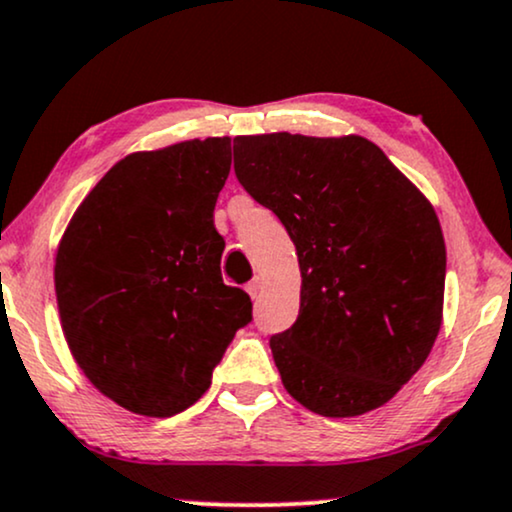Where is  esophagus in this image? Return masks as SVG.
Wrapping results in <instances>:
<instances>
[{"mask_svg": "<svg viewBox=\"0 0 512 512\" xmlns=\"http://www.w3.org/2000/svg\"><path fill=\"white\" fill-rule=\"evenodd\" d=\"M245 290H248L250 297L260 295V290H262V278H252L248 286H245Z\"/></svg>", "mask_w": 512, "mask_h": 512, "instance_id": "obj_1", "label": "esophagus"}]
</instances>
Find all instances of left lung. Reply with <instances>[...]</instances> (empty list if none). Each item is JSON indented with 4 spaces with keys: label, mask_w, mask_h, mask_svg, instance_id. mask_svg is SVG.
Returning <instances> with one entry per match:
<instances>
[{
    "label": "left lung",
    "mask_w": 512,
    "mask_h": 512,
    "mask_svg": "<svg viewBox=\"0 0 512 512\" xmlns=\"http://www.w3.org/2000/svg\"><path fill=\"white\" fill-rule=\"evenodd\" d=\"M234 170L295 243L300 314L269 340L304 409L354 418L380 409L435 345L446 248L425 193L359 134L234 139Z\"/></svg>",
    "instance_id": "8db88e82"
}]
</instances>
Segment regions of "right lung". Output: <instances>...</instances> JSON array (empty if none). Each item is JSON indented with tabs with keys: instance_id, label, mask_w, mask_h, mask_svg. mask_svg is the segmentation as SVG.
<instances>
[{
	"instance_id": "right-lung-1",
	"label": "right lung",
	"mask_w": 512,
	"mask_h": 512,
	"mask_svg": "<svg viewBox=\"0 0 512 512\" xmlns=\"http://www.w3.org/2000/svg\"><path fill=\"white\" fill-rule=\"evenodd\" d=\"M231 170V137L186 139L118 160L58 241L54 286L70 354L101 394L167 418L210 387L252 319L224 286L212 212Z\"/></svg>"
}]
</instances>
